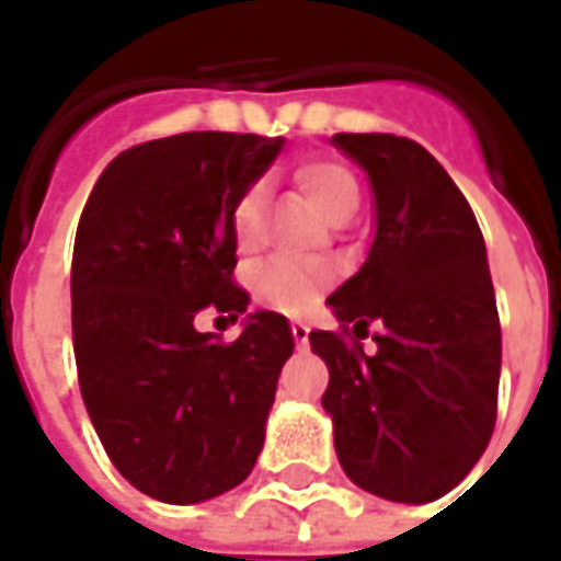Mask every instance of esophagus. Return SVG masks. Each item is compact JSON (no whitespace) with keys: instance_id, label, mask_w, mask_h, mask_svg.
Wrapping results in <instances>:
<instances>
[{"instance_id":"esophagus-1","label":"esophagus","mask_w":561,"mask_h":561,"mask_svg":"<svg viewBox=\"0 0 561 561\" xmlns=\"http://www.w3.org/2000/svg\"><path fill=\"white\" fill-rule=\"evenodd\" d=\"M290 331H293V340H296L299 346H306V343H309V324H306V321H299V318H293V321H290Z\"/></svg>"}]
</instances>
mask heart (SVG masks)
Segmentation results:
<instances>
[{"label": "heart", "mask_w": 561, "mask_h": 561, "mask_svg": "<svg viewBox=\"0 0 561 561\" xmlns=\"http://www.w3.org/2000/svg\"><path fill=\"white\" fill-rule=\"evenodd\" d=\"M293 184L312 203L328 225H346L362 199V186L353 168L336 159H306L290 171ZM262 186H247L230 208V230L240 252H249L262 227ZM328 280V268L318 262H271L255 274L252 293L262 306L277 312H302L314 302Z\"/></svg>", "instance_id": "b5f03b06"}]
</instances>
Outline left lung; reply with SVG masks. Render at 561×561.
Listing matches in <instances>:
<instances>
[{
	"instance_id": "left-lung-1",
	"label": "left lung",
	"mask_w": 561,
	"mask_h": 561,
	"mask_svg": "<svg viewBox=\"0 0 561 561\" xmlns=\"http://www.w3.org/2000/svg\"><path fill=\"white\" fill-rule=\"evenodd\" d=\"M368 174L375 240L362 268L328 306L362 340L312 331L331 383L321 397L334 421L346 478L390 503L440 500L484 456L503 365V336L486 247L471 205L443 164L393 134L331 140Z\"/></svg>"
}]
</instances>
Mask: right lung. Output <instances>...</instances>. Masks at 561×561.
Instances as JSON below:
<instances>
[{
  "mask_svg": "<svg viewBox=\"0 0 561 561\" xmlns=\"http://www.w3.org/2000/svg\"><path fill=\"white\" fill-rule=\"evenodd\" d=\"M284 137L178 134L124 149L80 215L71 324L83 405L121 474L171 506L243 484L265 443L290 321L247 312L230 274V208ZM211 305L244 318L233 344L192 328Z\"/></svg>",
  "mask_w": 561,
  "mask_h": 561,
  "instance_id": "right-lung-1",
  "label": "right lung"
}]
</instances>
